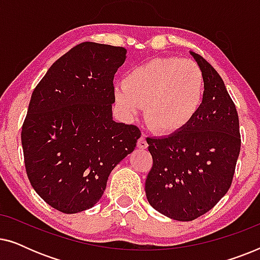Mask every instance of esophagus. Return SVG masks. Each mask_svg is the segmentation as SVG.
Wrapping results in <instances>:
<instances>
[{
    "label": "esophagus",
    "instance_id": "34e87169",
    "mask_svg": "<svg viewBox=\"0 0 260 260\" xmlns=\"http://www.w3.org/2000/svg\"><path fill=\"white\" fill-rule=\"evenodd\" d=\"M137 148L141 149V150H144V149L148 148V143H147V141H145V138L143 136H142L140 140H138Z\"/></svg>",
    "mask_w": 260,
    "mask_h": 260
}]
</instances>
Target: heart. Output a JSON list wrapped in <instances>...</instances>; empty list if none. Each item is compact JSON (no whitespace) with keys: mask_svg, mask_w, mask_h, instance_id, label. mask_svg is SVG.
<instances>
[{"mask_svg":"<svg viewBox=\"0 0 260 260\" xmlns=\"http://www.w3.org/2000/svg\"><path fill=\"white\" fill-rule=\"evenodd\" d=\"M116 104L127 122L144 106V122L152 133L174 137L189 127L205 99V78L191 60L156 58L130 70L113 91Z\"/></svg>","mask_w":260,"mask_h":260,"instance_id":"b5f03b06","label":"heart"}]
</instances>
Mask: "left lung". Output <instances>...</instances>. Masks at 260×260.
I'll return each instance as SVG.
<instances>
[{"label":"left lung","instance_id":"1","mask_svg":"<svg viewBox=\"0 0 260 260\" xmlns=\"http://www.w3.org/2000/svg\"><path fill=\"white\" fill-rule=\"evenodd\" d=\"M205 78L197 119L174 137L148 138L152 168L145 194L152 208L177 221H191L229 191L240 152L239 118L219 73L189 51Z\"/></svg>","mask_w":260,"mask_h":260}]
</instances>
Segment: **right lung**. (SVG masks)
Segmentation results:
<instances>
[{"instance_id": "right-lung-1", "label": "right lung", "mask_w": 260, "mask_h": 260, "mask_svg": "<svg viewBox=\"0 0 260 260\" xmlns=\"http://www.w3.org/2000/svg\"><path fill=\"white\" fill-rule=\"evenodd\" d=\"M126 49L83 42L49 67L31 94L21 141L31 187L73 214L101 200L110 173L136 148L141 131L112 117L113 77Z\"/></svg>"}]
</instances>
